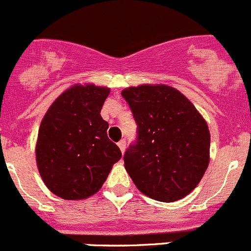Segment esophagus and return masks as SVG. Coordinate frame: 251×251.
I'll list each match as a JSON object with an SVG mask.
<instances>
[{
	"label": "esophagus",
	"mask_w": 251,
	"mask_h": 251,
	"mask_svg": "<svg viewBox=\"0 0 251 251\" xmlns=\"http://www.w3.org/2000/svg\"><path fill=\"white\" fill-rule=\"evenodd\" d=\"M117 145H119V148H120V150H121V152H125V150H126V141L125 140H121V141H119V144H117Z\"/></svg>",
	"instance_id": "34e87169"
}]
</instances>
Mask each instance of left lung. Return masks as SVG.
Here are the masks:
<instances>
[{
  "label": "left lung",
  "instance_id": "1",
  "mask_svg": "<svg viewBox=\"0 0 251 251\" xmlns=\"http://www.w3.org/2000/svg\"><path fill=\"white\" fill-rule=\"evenodd\" d=\"M137 124L136 141L124 155L136 187L153 200L173 202L198 186L210 160V132L195 106L166 85L121 92Z\"/></svg>",
  "mask_w": 251,
  "mask_h": 251
}]
</instances>
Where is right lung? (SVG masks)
<instances>
[{
  "label": "right lung",
  "mask_w": 251,
  "mask_h": 251,
  "mask_svg": "<svg viewBox=\"0 0 251 251\" xmlns=\"http://www.w3.org/2000/svg\"><path fill=\"white\" fill-rule=\"evenodd\" d=\"M110 94L92 83L75 85L47 110L38 130L36 162L45 185L66 200L94 195L106 181L121 151L107 137L101 117Z\"/></svg>",
  "instance_id": "right-lung-1"
}]
</instances>
